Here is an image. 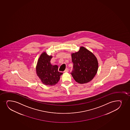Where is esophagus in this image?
<instances>
[{
    "label": "esophagus",
    "mask_w": 130,
    "mask_h": 130,
    "mask_svg": "<svg viewBox=\"0 0 130 130\" xmlns=\"http://www.w3.org/2000/svg\"><path fill=\"white\" fill-rule=\"evenodd\" d=\"M69 72V69H66V70L64 71V72Z\"/></svg>",
    "instance_id": "1"
}]
</instances>
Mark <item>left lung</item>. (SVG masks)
Segmentation results:
<instances>
[{
	"mask_svg": "<svg viewBox=\"0 0 130 130\" xmlns=\"http://www.w3.org/2000/svg\"><path fill=\"white\" fill-rule=\"evenodd\" d=\"M73 63L72 76L76 82L87 83L94 78L98 70V61L95 56L84 47L78 52L72 54Z\"/></svg>",
	"mask_w": 130,
	"mask_h": 130,
	"instance_id": "left-lung-1",
	"label": "left lung"
}]
</instances>
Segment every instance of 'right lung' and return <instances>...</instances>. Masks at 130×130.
Here are the masks:
<instances>
[{
  "instance_id": "1",
  "label": "right lung",
  "mask_w": 130,
  "mask_h": 130,
  "mask_svg": "<svg viewBox=\"0 0 130 130\" xmlns=\"http://www.w3.org/2000/svg\"><path fill=\"white\" fill-rule=\"evenodd\" d=\"M52 58V56L43 52L39 58L36 68L37 75L45 85H55L63 74L58 72V66L52 65L50 62Z\"/></svg>"
}]
</instances>
